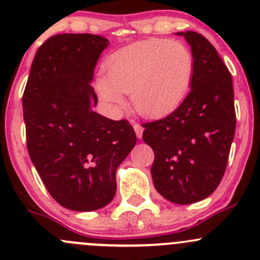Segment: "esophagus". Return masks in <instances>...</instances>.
<instances>
[{"mask_svg": "<svg viewBox=\"0 0 260 260\" xmlns=\"http://www.w3.org/2000/svg\"><path fill=\"white\" fill-rule=\"evenodd\" d=\"M133 128H135V132L137 135L138 138L142 137V133H143V127L137 122H133Z\"/></svg>", "mask_w": 260, "mask_h": 260, "instance_id": "obj_1", "label": "esophagus"}]
</instances>
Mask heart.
I'll return each instance as SVG.
<instances>
[{
  "label": "heart",
  "instance_id": "1",
  "mask_svg": "<svg viewBox=\"0 0 260 260\" xmlns=\"http://www.w3.org/2000/svg\"><path fill=\"white\" fill-rule=\"evenodd\" d=\"M193 75L190 49L169 39H149L119 49L108 57L106 74L95 85L103 101L124 106L131 94L141 115L159 117L174 111L185 98Z\"/></svg>",
  "mask_w": 260,
  "mask_h": 260
}]
</instances>
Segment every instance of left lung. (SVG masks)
Masks as SVG:
<instances>
[{"label":"left lung","mask_w":260,"mask_h":260,"mask_svg":"<svg viewBox=\"0 0 260 260\" xmlns=\"http://www.w3.org/2000/svg\"><path fill=\"white\" fill-rule=\"evenodd\" d=\"M182 35L193 56L191 91L176 111L145 123L143 141L152 147V180L159 195L180 205L210 196L224 176L234 140V89L216 49L201 34Z\"/></svg>","instance_id":"left-lung-1"}]
</instances>
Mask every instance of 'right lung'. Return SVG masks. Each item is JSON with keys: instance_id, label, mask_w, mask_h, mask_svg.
Masks as SVG:
<instances>
[{"instance_id": "obj_1", "label": "right lung", "mask_w": 260, "mask_h": 260, "mask_svg": "<svg viewBox=\"0 0 260 260\" xmlns=\"http://www.w3.org/2000/svg\"><path fill=\"white\" fill-rule=\"evenodd\" d=\"M109 41L91 34H61L36 51L22 95L30 158L50 195L74 211L113 200L115 172L137 142L125 119L95 113L94 68Z\"/></svg>"}]
</instances>
